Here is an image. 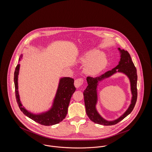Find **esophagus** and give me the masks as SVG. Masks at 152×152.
Returning a JSON list of instances; mask_svg holds the SVG:
<instances>
[{"mask_svg":"<svg viewBox=\"0 0 152 152\" xmlns=\"http://www.w3.org/2000/svg\"><path fill=\"white\" fill-rule=\"evenodd\" d=\"M84 82V80L82 78H80V79H77L75 80V82H74V85L76 88H79L81 86L83 85Z\"/></svg>","mask_w":152,"mask_h":152,"instance_id":"esophagus-1","label":"esophagus"}]
</instances>
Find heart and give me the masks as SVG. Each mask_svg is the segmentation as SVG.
Masks as SVG:
<instances>
[{"label": "heart", "instance_id": "b5f03b06", "mask_svg": "<svg viewBox=\"0 0 152 152\" xmlns=\"http://www.w3.org/2000/svg\"><path fill=\"white\" fill-rule=\"evenodd\" d=\"M83 64L84 73L91 76H94L101 72L108 65V59L101 51L93 49L85 52L79 58Z\"/></svg>", "mask_w": 152, "mask_h": 152}]
</instances>
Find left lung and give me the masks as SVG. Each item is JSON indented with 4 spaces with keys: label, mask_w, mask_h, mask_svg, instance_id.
<instances>
[{
    "label": "left lung",
    "mask_w": 152,
    "mask_h": 152,
    "mask_svg": "<svg viewBox=\"0 0 152 152\" xmlns=\"http://www.w3.org/2000/svg\"><path fill=\"white\" fill-rule=\"evenodd\" d=\"M118 50L120 53V60L118 64L112 70L107 71L100 76L94 78L89 76L87 77L88 86L83 93L86 113L89 119L96 124L105 126L115 125L129 115L134 108L137 98V75L136 68L128 52L124 50H121L120 48ZM117 72H123L129 78L132 97L130 107L122 116L115 121H108L102 118L96 109V104L97 102L96 88L99 82L108 78Z\"/></svg>",
    "instance_id": "obj_1"
}]
</instances>
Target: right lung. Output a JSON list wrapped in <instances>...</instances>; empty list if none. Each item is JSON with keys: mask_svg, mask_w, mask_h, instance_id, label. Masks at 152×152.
Returning a JSON list of instances; mask_svg holds the SVG:
<instances>
[{"mask_svg": "<svg viewBox=\"0 0 152 152\" xmlns=\"http://www.w3.org/2000/svg\"><path fill=\"white\" fill-rule=\"evenodd\" d=\"M22 57V55L19 58V61L21 60ZM19 69L20 64H18L15 71L14 84L16 99L20 110L31 119L45 126L55 125L62 121L67 114L71 98L76 91V88L73 84V79L66 77H61L59 81L57 92L51 109L40 114H34L23 107L20 100L18 81Z\"/></svg>", "mask_w": 152, "mask_h": 152, "instance_id": "obj_1", "label": "right lung"}]
</instances>
